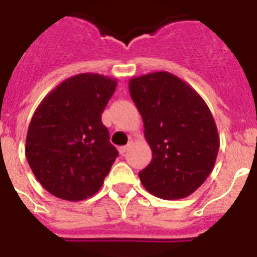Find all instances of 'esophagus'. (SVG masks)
<instances>
[{"mask_svg": "<svg viewBox=\"0 0 257 257\" xmlns=\"http://www.w3.org/2000/svg\"><path fill=\"white\" fill-rule=\"evenodd\" d=\"M131 145H132V141H131L128 145H124V147H120V148H118V151H120V153L122 155V156H124L125 153H126V151H128Z\"/></svg>", "mask_w": 257, "mask_h": 257, "instance_id": "34e87169", "label": "esophagus"}]
</instances>
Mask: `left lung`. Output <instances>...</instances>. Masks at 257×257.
Listing matches in <instances>:
<instances>
[{"instance_id": "8db88e82", "label": "left lung", "mask_w": 257, "mask_h": 257, "mask_svg": "<svg viewBox=\"0 0 257 257\" xmlns=\"http://www.w3.org/2000/svg\"><path fill=\"white\" fill-rule=\"evenodd\" d=\"M129 93L144 121L152 160L139 173L149 193L184 199L211 175L220 139L211 110L199 93L168 72L129 81Z\"/></svg>"}]
</instances>
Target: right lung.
<instances>
[{
    "mask_svg": "<svg viewBox=\"0 0 257 257\" xmlns=\"http://www.w3.org/2000/svg\"><path fill=\"white\" fill-rule=\"evenodd\" d=\"M117 81L97 73L66 78L41 101L30 120L25 155L46 191L68 201L100 191L118 156L101 114Z\"/></svg>",
    "mask_w": 257,
    "mask_h": 257,
    "instance_id": "right-lung-1",
    "label": "right lung"
}]
</instances>
